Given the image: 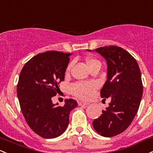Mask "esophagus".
Returning a JSON list of instances; mask_svg holds the SVG:
<instances>
[{
    "mask_svg": "<svg viewBox=\"0 0 153 153\" xmlns=\"http://www.w3.org/2000/svg\"><path fill=\"white\" fill-rule=\"evenodd\" d=\"M88 103H87V102H78V105L79 106H86V105H88Z\"/></svg>",
    "mask_w": 153,
    "mask_h": 153,
    "instance_id": "esophagus-1",
    "label": "esophagus"
}]
</instances>
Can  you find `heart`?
Masks as SVG:
<instances>
[{
    "mask_svg": "<svg viewBox=\"0 0 153 153\" xmlns=\"http://www.w3.org/2000/svg\"><path fill=\"white\" fill-rule=\"evenodd\" d=\"M86 64L88 68H92L93 66L97 65H100L101 63L99 60L94 58H88L86 59ZM70 69V65L67 68V71H69ZM97 88V84L92 82H78V83H74L70 86V92L72 94L81 100H88L93 95L94 91Z\"/></svg>",
    "mask_w": 153,
    "mask_h": 153,
    "instance_id": "heart-1",
    "label": "heart"
}]
</instances>
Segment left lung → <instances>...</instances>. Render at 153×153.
Listing matches in <instances>:
<instances>
[{
	"label": "left lung",
	"mask_w": 153,
	"mask_h": 153,
	"mask_svg": "<svg viewBox=\"0 0 153 153\" xmlns=\"http://www.w3.org/2000/svg\"><path fill=\"white\" fill-rule=\"evenodd\" d=\"M95 51L107 65V80L100 91L101 97H110L111 102L94 120L93 126L100 135L111 137L123 132L137 113L143 93L142 77L136 59L123 48L109 46Z\"/></svg>",
	"instance_id": "8db88e82"
}]
</instances>
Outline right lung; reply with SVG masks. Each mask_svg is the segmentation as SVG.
Wrapping results in <instances>:
<instances>
[{
    "mask_svg": "<svg viewBox=\"0 0 153 153\" xmlns=\"http://www.w3.org/2000/svg\"><path fill=\"white\" fill-rule=\"evenodd\" d=\"M72 53L49 51L30 59L20 73L16 88L22 112L30 128L45 139L62 135L69 124L70 112L78 106L67 99L63 107L52 102L58 84L65 80Z\"/></svg>",
    "mask_w": 153,
    "mask_h": 153,
    "instance_id": "add662e5",
    "label": "right lung"
}]
</instances>
